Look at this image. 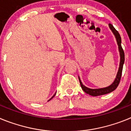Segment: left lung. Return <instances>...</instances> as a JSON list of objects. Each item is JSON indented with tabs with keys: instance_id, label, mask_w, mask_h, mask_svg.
Returning a JSON list of instances; mask_svg holds the SVG:
<instances>
[{
	"instance_id": "left-lung-1",
	"label": "left lung",
	"mask_w": 131,
	"mask_h": 131,
	"mask_svg": "<svg viewBox=\"0 0 131 131\" xmlns=\"http://www.w3.org/2000/svg\"><path fill=\"white\" fill-rule=\"evenodd\" d=\"M109 27L110 29L112 30V33L115 35V37L116 39L117 43L118 45V48H119V52L120 55V63H119V69H118L116 77H115L114 81L111 84L110 86H107V87L101 88V89H89V88L86 87L84 85H83L82 82L81 81L79 77V80L80 84H81V86L82 89L83 90L84 92H86V94H89V95L92 96H97L104 95V94H106L110 93V92H113V91H115L116 88L119 84L120 80H121V74H122V70H123V66L125 62V54L124 51L123 50L122 47H121V38L120 36L119 33H118V31L113 27V25L112 24H109Z\"/></svg>"
}]
</instances>
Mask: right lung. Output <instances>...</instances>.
Listing matches in <instances>:
<instances>
[{
  "label": "right lung",
  "instance_id": "right-lung-1",
  "mask_svg": "<svg viewBox=\"0 0 131 131\" xmlns=\"http://www.w3.org/2000/svg\"><path fill=\"white\" fill-rule=\"evenodd\" d=\"M55 94H56V93H55V94H54V96H52V98H50V100H51V99H52V98H54V96H55ZM49 100H48V101H49Z\"/></svg>",
  "mask_w": 131,
  "mask_h": 131
}]
</instances>
